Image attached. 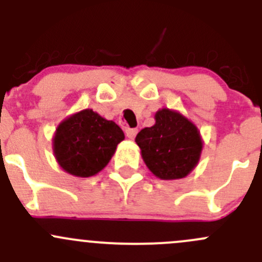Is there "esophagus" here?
I'll list each match as a JSON object with an SVG mask.
<instances>
[{
  "instance_id": "esophagus-1",
  "label": "esophagus",
  "mask_w": 262,
  "mask_h": 262,
  "mask_svg": "<svg viewBox=\"0 0 262 262\" xmlns=\"http://www.w3.org/2000/svg\"><path fill=\"white\" fill-rule=\"evenodd\" d=\"M137 133H138V129L137 128H126L125 129V134L129 139H134L136 138Z\"/></svg>"
}]
</instances>
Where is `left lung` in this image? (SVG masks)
Segmentation results:
<instances>
[{"instance_id": "8db88e82", "label": "left lung", "mask_w": 262, "mask_h": 262, "mask_svg": "<svg viewBox=\"0 0 262 262\" xmlns=\"http://www.w3.org/2000/svg\"><path fill=\"white\" fill-rule=\"evenodd\" d=\"M156 124L137 134L147 167L162 180L182 179L199 161L203 143L196 126L179 113L162 109Z\"/></svg>"}]
</instances>
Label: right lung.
I'll use <instances>...</instances> for the list:
<instances>
[{
    "label": "right lung",
    "mask_w": 262,
    "mask_h": 262,
    "mask_svg": "<svg viewBox=\"0 0 262 262\" xmlns=\"http://www.w3.org/2000/svg\"><path fill=\"white\" fill-rule=\"evenodd\" d=\"M123 139V130L114 121L87 109L60 123L53 146L63 170L78 178H90L109 163Z\"/></svg>",
    "instance_id": "add662e5"
}]
</instances>
